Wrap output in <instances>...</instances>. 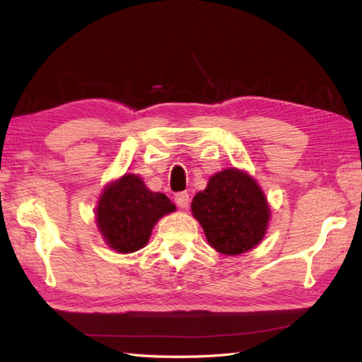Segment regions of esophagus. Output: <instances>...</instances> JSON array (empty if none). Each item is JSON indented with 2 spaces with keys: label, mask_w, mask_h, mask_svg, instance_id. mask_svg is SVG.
I'll list each match as a JSON object with an SVG mask.
<instances>
[{
  "label": "esophagus",
  "mask_w": 362,
  "mask_h": 362,
  "mask_svg": "<svg viewBox=\"0 0 362 362\" xmlns=\"http://www.w3.org/2000/svg\"><path fill=\"white\" fill-rule=\"evenodd\" d=\"M174 201H175V204H177V206H179V209H187L188 202H189V194L188 193H177L175 197H174Z\"/></svg>",
  "instance_id": "34e87169"
}]
</instances>
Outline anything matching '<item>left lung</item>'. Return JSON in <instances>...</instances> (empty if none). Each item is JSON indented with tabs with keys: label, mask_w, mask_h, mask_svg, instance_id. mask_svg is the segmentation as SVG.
Returning <instances> with one entry per match:
<instances>
[{
	"label": "left lung",
	"mask_w": 362,
	"mask_h": 362,
	"mask_svg": "<svg viewBox=\"0 0 362 362\" xmlns=\"http://www.w3.org/2000/svg\"><path fill=\"white\" fill-rule=\"evenodd\" d=\"M191 211L209 244L224 255H240L255 247L271 216L263 189L236 168L210 177L209 185L191 202Z\"/></svg>",
	"instance_id": "left-lung-1"
}]
</instances>
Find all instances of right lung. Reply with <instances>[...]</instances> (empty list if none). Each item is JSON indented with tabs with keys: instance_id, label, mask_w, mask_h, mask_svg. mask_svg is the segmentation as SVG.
Segmentation results:
<instances>
[{
	"instance_id": "1",
	"label": "right lung",
	"mask_w": 362,
	"mask_h": 362,
	"mask_svg": "<svg viewBox=\"0 0 362 362\" xmlns=\"http://www.w3.org/2000/svg\"><path fill=\"white\" fill-rule=\"evenodd\" d=\"M174 210L175 205L163 193H152L140 177L124 174L104 188L96 222L109 247L132 253L148 244L157 221Z\"/></svg>"
}]
</instances>
